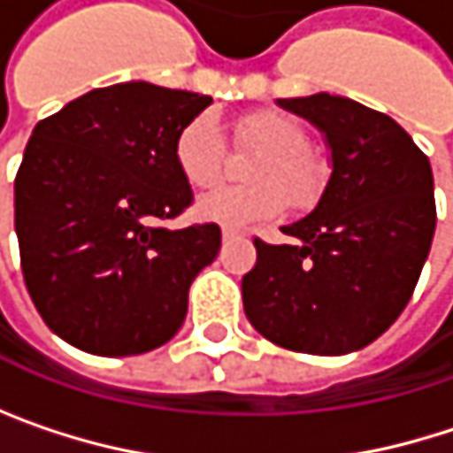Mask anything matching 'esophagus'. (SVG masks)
Segmentation results:
<instances>
[{
    "label": "esophagus",
    "instance_id": "esophagus-1",
    "mask_svg": "<svg viewBox=\"0 0 453 453\" xmlns=\"http://www.w3.org/2000/svg\"><path fill=\"white\" fill-rule=\"evenodd\" d=\"M238 238H243L241 230H235V227H223V241H238Z\"/></svg>",
    "mask_w": 453,
    "mask_h": 453
}]
</instances>
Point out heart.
Listing matches in <instances>:
<instances>
[{
  "mask_svg": "<svg viewBox=\"0 0 453 453\" xmlns=\"http://www.w3.org/2000/svg\"><path fill=\"white\" fill-rule=\"evenodd\" d=\"M233 146L259 151L246 167L249 186L210 194L199 202V218L226 227H246L278 218L286 204L310 210L325 191L327 167L312 151L307 128L283 112L262 110L233 123ZM175 167L199 191L215 188L227 173V146L212 115L191 118L175 136Z\"/></svg>",
  "mask_w": 453,
  "mask_h": 453,
  "instance_id": "1",
  "label": "heart"
}]
</instances>
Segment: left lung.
Masks as SVG:
<instances>
[{
  "label": "left lung",
  "mask_w": 453,
  "mask_h": 453,
  "mask_svg": "<svg viewBox=\"0 0 453 453\" xmlns=\"http://www.w3.org/2000/svg\"><path fill=\"white\" fill-rule=\"evenodd\" d=\"M327 138L333 173L312 215L254 238L243 312L273 343L335 357L383 335L404 312L435 233L433 170L388 115L346 96L278 99Z\"/></svg>",
  "instance_id": "8db88e82"
}]
</instances>
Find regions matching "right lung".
Here are the masks:
<instances>
[{
  "label": "right lung",
  "instance_id": "right-lung-1",
  "mask_svg": "<svg viewBox=\"0 0 453 453\" xmlns=\"http://www.w3.org/2000/svg\"><path fill=\"white\" fill-rule=\"evenodd\" d=\"M212 99L131 81L44 118L15 175L26 288L44 322L99 357L167 343L188 288L220 251V226L170 230L194 202L175 167L178 131Z\"/></svg>",
  "mask_w": 453,
  "mask_h": 453
}]
</instances>
